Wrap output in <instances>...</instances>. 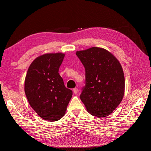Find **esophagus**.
I'll list each match as a JSON object with an SVG mask.
<instances>
[{"mask_svg":"<svg viewBox=\"0 0 151 151\" xmlns=\"http://www.w3.org/2000/svg\"><path fill=\"white\" fill-rule=\"evenodd\" d=\"M73 92H74V93L75 94H77V93H78V89H77V88L73 89Z\"/></svg>","mask_w":151,"mask_h":151,"instance_id":"34e87169","label":"esophagus"}]
</instances>
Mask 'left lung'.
I'll use <instances>...</instances> for the list:
<instances>
[{"label": "left lung", "mask_w": 151, "mask_h": 151, "mask_svg": "<svg viewBox=\"0 0 151 151\" xmlns=\"http://www.w3.org/2000/svg\"><path fill=\"white\" fill-rule=\"evenodd\" d=\"M85 68V86L80 95L91 115L108 116L121 103L125 77L120 62L106 50L92 47L76 52Z\"/></svg>", "instance_id": "8db88e82"}]
</instances>
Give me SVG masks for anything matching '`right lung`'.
<instances>
[{
	"instance_id": "right-lung-1",
	"label": "right lung",
	"mask_w": 151,
	"mask_h": 151,
	"mask_svg": "<svg viewBox=\"0 0 151 151\" xmlns=\"http://www.w3.org/2000/svg\"><path fill=\"white\" fill-rule=\"evenodd\" d=\"M65 55H43L31 63L25 78L24 91L35 112L49 122L60 120L65 115L72 91L67 88L58 74Z\"/></svg>"
}]
</instances>
